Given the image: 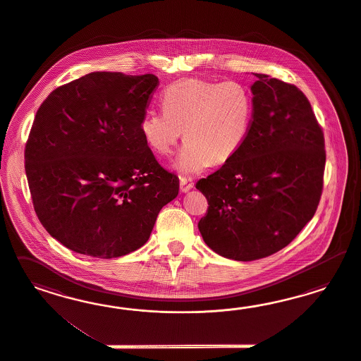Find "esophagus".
Here are the masks:
<instances>
[{
    "instance_id": "1",
    "label": "esophagus",
    "mask_w": 361,
    "mask_h": 361,
    "mask_svg": "<svg viewBox=\"0 0 361 361\" xmlns=\"http://www.w3.org/2000/svg\"><path fill=\"white\" fill-rule=\"evenodd\" d=\"M193 186H195V183L190 178L180 177V189L183 193H188Z\"/></svg>"
}]
</instances>
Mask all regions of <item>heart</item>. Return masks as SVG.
Masks as SVG:
<instances>
[{"instance_id": "b5f03b06", "label": "heart", "mask_w": 361, "mask_h": 361, "mask_svg": "<svg viewBox=\"0 0 361 361\" xmlns=\"http://www.w3.org/2000/svg\"><path fill=\"white\" fill-rule=\"evenodd\" d=\"M161 102L163 111L142 115L139 131L157 156L173 152L184 133L185 145L175 163L183 175H198L212 163L229 161L246 140L252 100L238 82L184 79L165 88Z\"/></svg>"}]
</instances>
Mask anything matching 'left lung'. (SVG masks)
Returning <instances> with one entry per match:
<instances>
[{
	"label": "left lung",
	"mask_w": 361,
	"mask_h": 361,
	"mask_svg": "<svg viewBox=\"0 0 361 361\" xmlns=\"http://www.w3.org/2000/svg\"><path fill=\"white\" fill-rule=\"evenodd\" d=\"M240 151L196 188L208 200L198 229L213 252L255 261L282 250L314 217L326 165L324 136L306 95L264 74Z\"/></svg>",
	"instance_id": "8db88e82"
}]
</instances>
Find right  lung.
<instances>
[{
	"instance_id": "add662e5",
	"label": "right lung",
	"mask_w": 361,
	"mask_h": 361,
	"mask_svg": "<svg viewBox=\"0 0 361 361\" xmlns=\"http://www.w3.org/2000/svg\"><path fill=\"white\" fill-rule=\"evenodd\" d=\"M159 78L90 73L55 88L25 148L34 210L67 249L116 258L148 240L178 177L154 159L139 124Z\"/></svg>"
}]
</instances>
